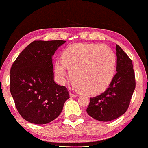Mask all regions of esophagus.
Returning a JSON list of instances; mask_svg holds the SVG:
<instances>
[{
  "instance_id": "34e87169",
  "label": "esophagus",
  "mask_w": 148,
  "mask_h": 148,
  "mask_svg": "<svg viewBox=\"0 0 148 148\" xmlns=\"http://www.w3.org/2000/svg\"><path fill=\"white\" fill-rule=\"evenodd\" d=\"M70 97H72V98H76V97H77V95H74V94H72V93H70Z\"/></svg>"
}]
</instances>
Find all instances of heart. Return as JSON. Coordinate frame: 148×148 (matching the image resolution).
<instances>
[{
  "label": "heart",
  "mask_w": 148,
  "mask_h": 148,
  "mask_svg": "<svg viewBox=\"0 0 148 148\" xmlns=\"http://www.w3.org/2000/svg\"><path fill=\"white\" fill-rule=\"evenodd\" d=\"M116 60L115 53L107 45L97 43L72 45L64 51L62 60H56L54 72L63 82L70 71L77 88L85 94L95 95L106 90L115 74Z\"/></svg>",
  "instance_id": "1"
}]
</instances>
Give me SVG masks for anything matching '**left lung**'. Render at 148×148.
Returning <instances> with one entry per match:
<instances>
[{"label":"left lung","instance_id":"obj_1","mask_svg":"<svg viewBox=\"0 0 148 148\" xmlns=\"http://www.w3.org/2000/svg\"><path fill=\"white\" fill-rule=\"evenodd\" d=\"M116 73L109 88L101 95L90 98L86 112L101 121H110L125 113L136 88L132 60L116 45Z\"/></svg>","mask_w":148,"mask_h":148}]
</instances>
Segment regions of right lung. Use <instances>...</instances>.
I'll use <instances>...</instances> for the list:
<instances>
[{
  "label": "right lung",
  "mask_w": 148,
  "mask_h": 148,
  "mask_svg": "<svg viewBox=\"0 0 148 148\" xmlns=\"http://www.w3.org/2000/svg\"><path fill=\"white\" fill-rule=\"evenodd\" d=\"M66 41H34L25 48L11 68L10 90L24 119L46 124L60 115L69 99L67 88L53 80L52 56Z\"/></svg>",
  "instance_id": "1"
}]
</instances>
